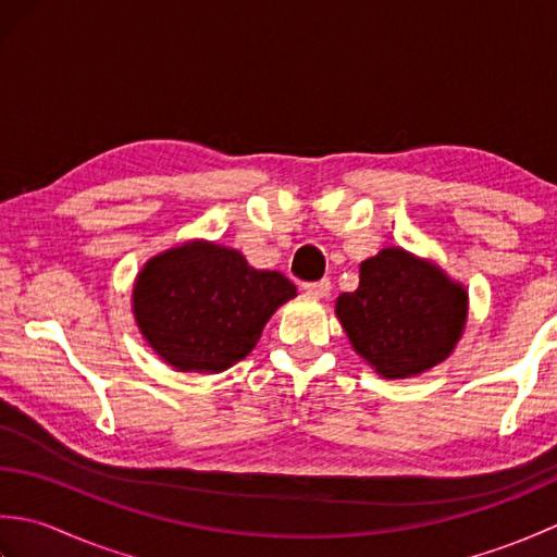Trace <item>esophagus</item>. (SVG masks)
Listing matches in <instances>:
<instances>
[{"instance_id": "34e87169", "label": "esophagus", "mask_w": 557, "mask_h": 557, "mask_svg": "<svg viewBox=\"0 0 557 557\" xmlns=\"http://www.w3.org/2000/svg\"><path fill=\"white\" fill-rule=\"evenodd\" d=\"M330 289H333V287H330L327 280H321V282H306V285H304V292L309 294L311 299H325L327 294H330Z\"/></svg>"}]
</instances>
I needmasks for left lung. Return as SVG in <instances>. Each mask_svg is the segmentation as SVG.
Here are the masks:
<instances>
[{
    "label": "left lung",
    "instance_id": "obj_1",
    "mask_svg": "<svg viewBox=\"0 0 557 557\" xmlns=\"http://www.w3.org/2000/svg\"><path fill=\"white\" fill-rule=\"evenodd\" d=\"M335 315L377 375L405 381L455 351L467 327L469 292L431 258L385 246L359 265V287L339 294Z\"/></svg>",
    "mask_w": 557,
    "mask_h": 557
}]
</instances>
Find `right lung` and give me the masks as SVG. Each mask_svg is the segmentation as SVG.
Segmentation results:
<instances>
[{"label": "right lung", "mask_w": 557, "mask_h": 557, "mask_svg": "<svg viewBox=\"0 0 557 557\" xmlns=\"http://www.w3.org/2000/svg\"><path fill=\"white\" fill-rule=\"evenodd\" d=\"M294 297L282 272L256 270L236 248L188 239L138 270L132 313L174 371L222 373L253 351L270 315Z\"/></svg>", "instance_id": "obj_1"}]
</instances>
